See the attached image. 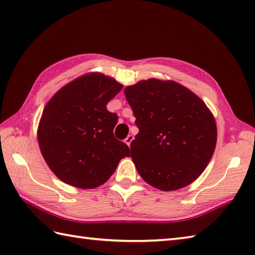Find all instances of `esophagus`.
I'll return each instance as SVG.
<instances>
[{
  "label": "esophagus",
  "instance_id": "34e87169",
  "mask_svg": "<svg viewBox=\"0 0 255 255\" xmlns=\"http://www.w3.org/2000/svg\"><path fill=\"white\" fill-rule=\"evenodd\" d=\"M132 140H133V136H132V134H128L127 138L125 139V142H126V144L128 145V147H130V143H131Z\"/></svg>",
  "mask_w": 255,
  "mask_h": 255
}]
</instances>
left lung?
Returning a JSON list of instances; mask_svg holds the SVG:
<instances>
[{
  "mask_svg": "<svg viewBox=\"0 0 255 255\" xmlns=\"http://www.w3.org/2000/svg\"><path fill=\"white\" fill-rule=\"evenodd\" d=\"M124 92L139 128L130 144L139 175L164 192L192 184L217 143V125L205 102L172 80H141Z\"/></svg>",
  "mask_w": 255,
  "mask_h": 255,
  "instance_id": "8db88e82",
  "label": "left lung"
}]
</instances>
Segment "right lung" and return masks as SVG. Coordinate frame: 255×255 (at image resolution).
I'll list each match as a JSON object with an SVG mask.
<instances>
[{"instance_id":"add662e5","label":"right lung","mask_w":255,"mask_h":255,"mask_svg":"<svg viewBox=\"0 0 255 255\" xmlns=\"http://www.w3.org/2000/svg\"><path fill=\"white\" fill-rule=\"evenodd\" d=\"M123 84L100 72L72 80L48 101L37 129L40 152L59 180L90 189L103 185L125 156L126 143L114 137L117 115L106 105Z\"/></svg>"}]
</instances>
